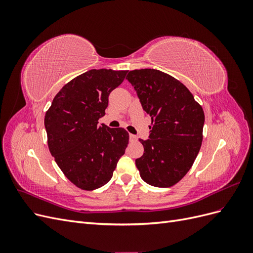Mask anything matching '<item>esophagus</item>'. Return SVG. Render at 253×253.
I'll return each mask as SVG.
<instances>
[{"mask_svg":"<svg viewBox=\"0 0 253 253\" xmlns=\"http://www.w3.org/2000/svg\"><path fill=\"white\" fill-rule=\"evenodd\" d=\"M138 140V137H137L136 135H133V134H129V141H132V142H135V141H137Z\"/></svg>","mask_w":253,"mask_h":253,"instance_id":"obj_1","label":"esophagus"}]
</instances>
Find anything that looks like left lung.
Instances as JSON below:
<instances>
[{"instance_id":"8db88e82","label":"left lung","mask_w":253,"mask_h":253,"mask_svg":"<svg viewBox=\"0 0 253 253\" xmlns=\"http://www.w3.org/2000/svg\"><path fill=\"white\" fill-rule=\"evenodd\" d=\"M126 79L152 119L149 139H139L144 152L135 160L137 169L149 185L171 187L187 174L200 152L204 111L181 82L158 70H134Z\"/></svg>"}]
</instances>
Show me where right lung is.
Returning a JSON list of instances; mask_svg holds the SVG:
<instances>
[{
    "instance_id": "obj_1",
    "label": "right lung",
    "mask_w": 253,
    "mask_h": 253,
    "mask_svg": "<svg viewBox=\"0 0 253 253\" xmlns=\"http://www.w3.org/2000/svg\"><path fill=\"white\" fill-rule=\"evenodd\" d=\"M127 71L90 70L61 88L44 119L51 155L66 177L82 190L104 186L125 154L128 133L99 126L109 96Z\"/></svg>"
}]
</instances>
